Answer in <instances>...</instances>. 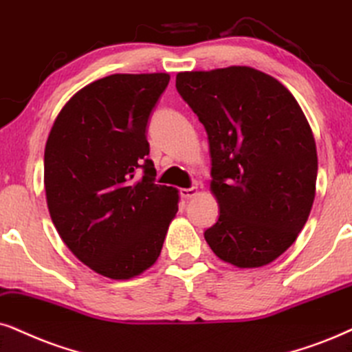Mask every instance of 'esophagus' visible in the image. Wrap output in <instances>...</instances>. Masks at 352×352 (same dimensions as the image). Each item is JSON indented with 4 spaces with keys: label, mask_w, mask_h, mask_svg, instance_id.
<instances>
[{
    "label": "esophagus",
    "mask_w": 352,
    "mask_h": 352,
    "mask_svg": "<svg viewBox=\"0 0 352 352\" xmlns=\"http://www.w3.org/2000/svg\"><path fill=\"white\" fill-rule=\"evenodd\" d=\"M197 195H198L197 186H191V188H182L180 190V197L184 199H190V198L197 197Z\"/></svg>",
    "instance_id": "obj_1"
}]
</instances>
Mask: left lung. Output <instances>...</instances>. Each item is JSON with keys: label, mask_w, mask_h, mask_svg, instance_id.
Masks as SVG:
<instances>
[{"label": "left lung", "mask_w": 352, "mask_h": 352, "mask_svg": "<svg viewBox=\"0 0 352 352\" xmlns=\"http://www.w3.org/2000/svg\"><path fill=\"white\" fill-rule=\"evenodd\" d=\"M175 86L208 133L219 204L208 245L237 268L270 265L299 237L315 199L317 144L305 113L250 66L184 71Z\"/></svg>", "instance_id": "obj_1"}]
</instances>
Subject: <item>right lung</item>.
Wrapping results in <instances>:
<instances>
[{
	"mask_svg": "<svg viewBox=\"0 0 352 352\" xmlns=\"http://www.w3.org/2000/svg\"><path fill=\"white\" fill-rule=\"evenodd\" d=\"M168 81L167 73L97 79L66 102L48 135L50 217L73 255L105 278L131 279L151 268L179 211V190L154 184L146 157V124Z\"/></svg>",
	"mask_w": 352,
	"mask_h": 352,
	"instance_id": "right-lung-1",
	"label": "right lung"
}]
</instances>
